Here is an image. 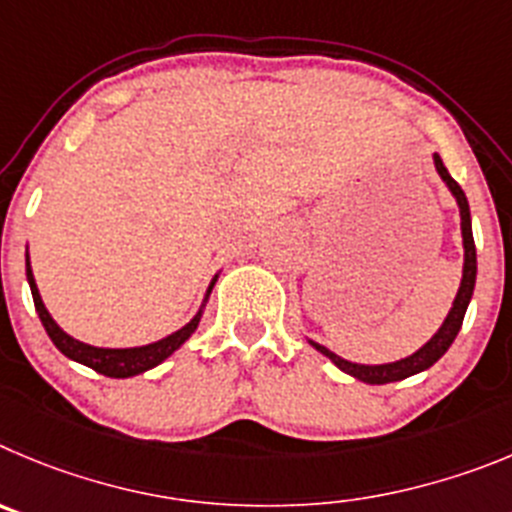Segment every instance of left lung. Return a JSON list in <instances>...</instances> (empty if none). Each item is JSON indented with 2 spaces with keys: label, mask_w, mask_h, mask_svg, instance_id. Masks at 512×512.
Masks as SVG:
<instances>
[{
  "label": "left lung",
  "mask_w": 512,
  "mask_h": 512,
  "mask_svg": "<svg viewBox=\"0 0 512 512\" xmlns=\"http://www.w3.org/2000/svg\"><path fill=\"white\" fill-rule=\"evenodd\" d=\"M436 170H439V176L444 178V183L449 186V191L454 193V199L459 204V214H462V237H464V275H462V285H459V293L454 298V306H451L449 316L441 324V329L431 336V342L423 344L416 354L411 357L400 359V362H390V365H354V362H347V359L336 357L334 352H329L321 344L311 342L313 347L319 349L324 357H329L336 367L347 375L357 377L362 382H370V385H385V382H395V380H405V377L416 375V372L428 370V367L439 362L444 357L446 349L451 347V342L457 339L459 329H462L464 313H467L469 298H472L474 290V280H477V250H474V237H472V219H469V204L467 196H464L462 186H459L454 178L449 176V170L444 168L439 155H434Z\"/></svg>",
  "instance_id": "obj_1"
}]
</instances>
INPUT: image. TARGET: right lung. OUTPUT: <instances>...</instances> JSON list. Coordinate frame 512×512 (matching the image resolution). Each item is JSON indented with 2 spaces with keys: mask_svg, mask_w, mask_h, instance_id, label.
Returning <instances> with one entry per match:
<instances>
[{
  "mask_svg": "<svg viewBox=\"0 0 512 512\" xmlns=\"http://www.w3.org/2000/svg\"><path fill=\"white\" fill-rule=\"evenodd\" d=\"M27 283H30L35 311H38L40 321H43L45 331H48V336L53 339L55 347L61 349L68 359H76V362H81V365L91 367V370H96L99 375H107V377H132V375H140V372L145 370H153L155 365H160L163 359H168L170 354L176 352V349L186 342L201 321V311H199L186 326H183V329H178L176 334L165 336V339H160V342L145 344V347H132V349L91 347V344L78 342V339L68 336L61 326L50 319L48 308H45L43 298H40L38 293V285H35V278H32L30 257H27ZM211 288H214V283L209 285V293Z\"/></svg>",
  "mask_w": 512,
  "mask_h": 512,
  "instance_id": "add662e5",
  "label": "right lung"
}]
</instances>
